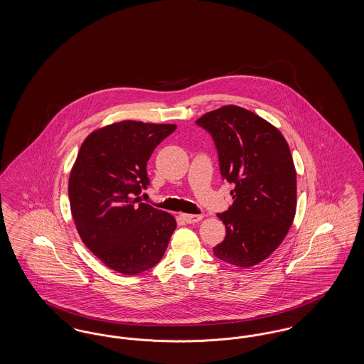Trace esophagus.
<instances>
[{
    "instance_id": "1",
    "label": "esophagus",
    "mask_w": 364,
    "mask_h": 364,
    "mask_svg": "<svg viewBox=\"0 0 364 364\" xmlns=\"http://www.w3.org/2000/svg\"><path fill=\"white\" fill-rule=\"evenodd\" d=\"M181 218H183L187 224H195V223H199L203 217H202V215H195V214H181Z\"/></svg>"
}]
</instances>
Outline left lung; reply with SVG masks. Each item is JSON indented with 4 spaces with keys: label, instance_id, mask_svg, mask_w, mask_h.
Returning <instances> with one entry per match:
<instances>
[{
    "label": "left lung",
    "instance_id": "obj_1",
    "mask_svg": "<svg viewBox=\"0 0 364 364\" xmlns=\"http://www.w3.org/2000/svg\"><path fill=\"white\" fill-rule=\"evenodd\" d=\"M196 124L215 143L223 178L233 184L235 202L218 214L224 242L214 255L237 267H251L270 257L285 239L296 213V171L282 134L240 106L208 112Z\"/></svg>",
    "mask_w": 364,
    "mask_h": 364
}]
</instances>
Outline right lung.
Returning <instances> with one entry per match:
<instances>
[{"instance_id": "right-lung-1", "label": "right lung", "mask_w": 364, "mask_h": 364, "mask_svg": "<svg viewBox=\"0 0 364 364\" xmlns=\"http://www.w3.org/2000/svg\"><path fill=\"white\" fill-rule=\"evenodd\" d=\"M174 124L114 122L83 141L70 171V211L80 239L109 269L143 273L162 259L176 220L140 202L147 161Z\"/></svg>"}]
</instances>
